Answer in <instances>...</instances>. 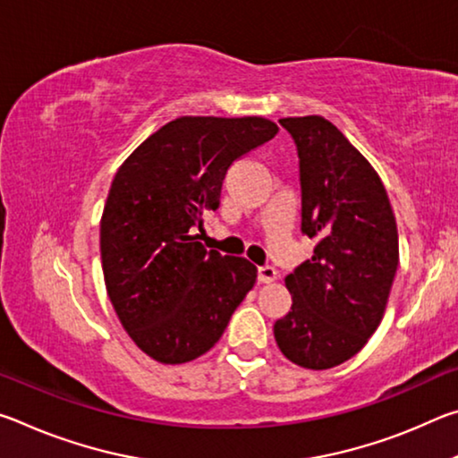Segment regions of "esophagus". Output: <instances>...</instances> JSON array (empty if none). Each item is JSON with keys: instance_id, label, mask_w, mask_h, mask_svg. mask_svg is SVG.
I'll return each instance as SVG.
<instances>
[{"instance_id": "34e87169", "label": "esophagus", "mask_w": 458, "mask_h": 458, "mask_svg": "<svg viewBox=\"0 0 458 458\" xmlns=\"http://www.w3.org/2000/svg\"><path fill=\"white\" fill-rule=\"evenodd\" d=\"M276 281V270L273 267H259V283H273Z\"/></svg>"}]
</instances>
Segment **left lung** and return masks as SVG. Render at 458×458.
I'll use <instances>...</instances> for the list:
<instances>
[{
  "label": "left lung",
  "mask_w": 458,
  "mask_h": 458,
  "mask_svg": "<svg viewBox=\"0 0 458 458\" xmlns=\"http://www.w3.org/2000/svg\"><path fill=\"white\" fill-rule=\"evenodd\" d=\"M299 155L301 232L313 257L284 278L291 311L275 323L286 360L329 369L353 358L382 321L398 270V230L382 180L327 119L289 117Z\"/></svg>",
  "instance_id": "1"
}]
</instances>
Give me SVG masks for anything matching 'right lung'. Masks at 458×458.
I'll use <instances>...</instances> for the list:
<instances>
[{
	"label": "right lung",
	"mask_w": 458,
	"mask_h": 458,
	"mask_svg": "<svg viewBox=\"0 0 458 458\" xmlns=\"http://www.w3.org/2000/svg\"><path fill=\"white\" fill-rule=\"evenodd\" d=\"M278 133L262 117H180L119 167L100 220L108 299L139 350L185 363L212 350L257 267L206 250L193 228L220 206L230 165Z\"/></svg>",
	"instance_id": "right-lung-1"
}]
</instances>
